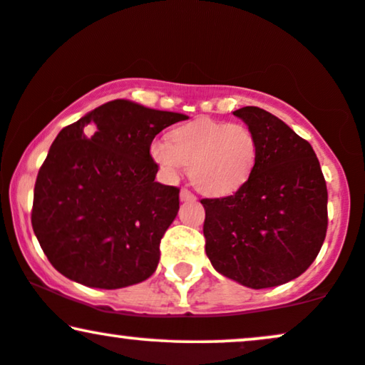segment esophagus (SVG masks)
<instances>
[{
	"mask_svg": "<svg viewBox=\"0 0 365 365\" xmlns=\"http://www.w3.org/2000/svg\"><path fill=\"white\" fill-rule=\"evenodd\" d=\"M180 200H182V202L195 200V195H193V193L188 190V188H182V190H180Z\"/></svg>",
	"mask_w": 365,
	"mask_h": 365,
	"instance_id": "1",
	"label": "esophagus"
}]
</instances>
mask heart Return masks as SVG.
<instances>
[{
  "mask_svg": "<svg viewBox=\"0 0 365 365\" xmlns=\"http://www.w3.org/2000/svg\"><path fill=\"white\" fill-rule=\"evenodd\" d=\"M151 158L167 177L175 178L188 165V177L207 195L237 192L251 177L257 160V140L246 124L198 118L158 138Z\"/></svg>",
  "mask_w": 365,
  "mask_h": 365,
  "instance_id": "b5f03b06",
  "label": "heart"
}]
</instances>
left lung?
Returning <instances> with one entry per match:
<instances>
[{"label": "left lung", "mask_w": 365, "mask_h": 365, "mask_svg": "<svg viewBox=\"0 0 365 365\" xmlns=\"http://www.w3.org/2000/svg\"><path fill=\"white\" fill-rule=\"evenodd\" d=\"M257 140L251 177L236 193L202 198L205 252L220 274L271 288L305 273L325 241L327 183L312 145L267 110H234Z\"/></svg>", "instance_id": "8db88e82"}]
</instances>
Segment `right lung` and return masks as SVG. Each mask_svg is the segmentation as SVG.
Listing matches in <instances>:
<instances>
[{"label": "right lung", "mask_w": 365, "mask_h": 365, "mask_svg": "<svg viewBox=\"0 0 365 365\" xmlns=\"http://www.w3.org/2000/svg\"><path fill=\"white\" fill-rule=\"evenodd\" d=\"M185 119L116 99L58 133L38 170L31 209L35 236L58 273L101 289L155 273L180 188L155 182L150 146Z\"/></svg>", "instance_id": "obj_1"}]
</instances>
